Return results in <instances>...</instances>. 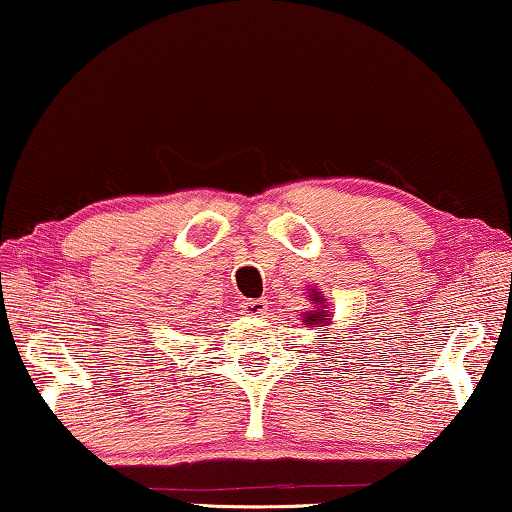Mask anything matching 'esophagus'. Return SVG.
Listing matches in <instances>:
<instances>
[{
  "label": "esophagus",
  "mask_w": 512,
  "mask_h": 512,
  "mask_svg": "<svg viewBox=\"0 0 512 512\" xmlns=\"http://www.w3.org/2000/svg\"><path fill=\"white\" fill-rule=\"evenodd\" d=\"M266 308H269V305H266L264 299H248V301H243V305H241V310L250 317H262Z\"/></svg>",
  "instance_id": "esophagus-1"
}]
</instances>
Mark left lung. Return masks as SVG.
Returning a JSON list of instances; mask_svg holds the SVG:
<instances>
[{
    "instance_id": "1",
    "label": "left lung",
    "mask_w": 512,
    "mask_h": 512,
    "mask_svg": "<svg viewBox=\"0 0 512 512\" xmlns=\"http://www.w3.org/2000/svg\"><path fill=\"white\" fill-rule=\"evenodd\" d=\"M310 301L317 303V310L303 312V322L308 324V326H312V324H322V326H326V322H329V315H326V310H322V303H324L322 294H319V292L310 294Z\"/></svg>"
}]
</instances>
